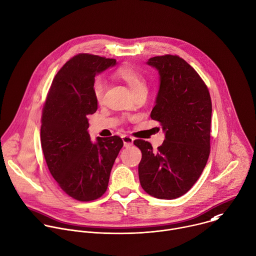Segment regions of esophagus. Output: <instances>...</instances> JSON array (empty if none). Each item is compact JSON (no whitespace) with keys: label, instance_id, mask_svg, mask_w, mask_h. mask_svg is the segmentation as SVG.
Returning <instances> with one entry per match:
<instances>
[{"label":"esophagus","instance_id":"esophagus-1","mask_svg":"<svg viewBox=\"0 0 256 256\" xmlns=\"http://www.w3.org/2000/svg\"><path fill=\"white\" fill-rule=\"evenodd\" d=\"M122 140H123V143H124V146H125V147H130L131 145H133L134 139H133L131 136L124 135V136H122Z\"/></svg>","mask_w":256,"mask_h":256}]
</instances>
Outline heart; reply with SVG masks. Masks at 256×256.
I'll list each match as a JSON object with an SVG mask.
<instances>
[{"mask_svg":"<svg viewBox=\"0 0 256 256\" xmlns=\"http://www.w3.org/2000/svg\"><path fill=\"white\" fill-rule=\"evenodd\" d=\"M115 74L119 79H121L128 85L133 95L141 91H147L146 80L139 71L131 67H120L119 69H117ZM105 87H106L105 82L100 78H97L93 82L92 91H93L94 98L98 103H101L104 99Z\"/></svg>","mask_w":256,"mask_h":256,"instance_id":"obj_1","label":"heart"}]
</instances>
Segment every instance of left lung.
<instances>
[{"instance_id": "1", "label": "left lung", "mask_w": 256, "mask_h": 256, "mask_svg": "<svg viewBox=\"0 0 256 256\" xmlns=\"http://www.w3.org/2000/svg\"><path fill=\"white\" fill-rule=\"evenodd\" d=\"M147 64L160 76L156 105L150 116L160 122L165 140L157 150L145 140L134 141L142 152L139 180L149 195L175 199L191 189L207 163L211 98L201 77L182 58L157 56Z\"/></svg>"}]
</instances>
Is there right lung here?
<instances>
[{"label":"right lung","instance_id":"1","mask_svg":"<svg viewBox=\"0 0 256 256\" xmlns=\"http://www.w3.org/2000/svg\"><path fill=\"white\" fill-rule=\"evenodd\" d=\"M116 65L115 59L78 54L57 73L42 113L41 145L50 173L70 197L92 201L107 190L111 169L123 141L87 131L88 117L97 111L92 85L95 76Z\"/></svg>","mask_w":256,"mask_h":256}]
</instances>
